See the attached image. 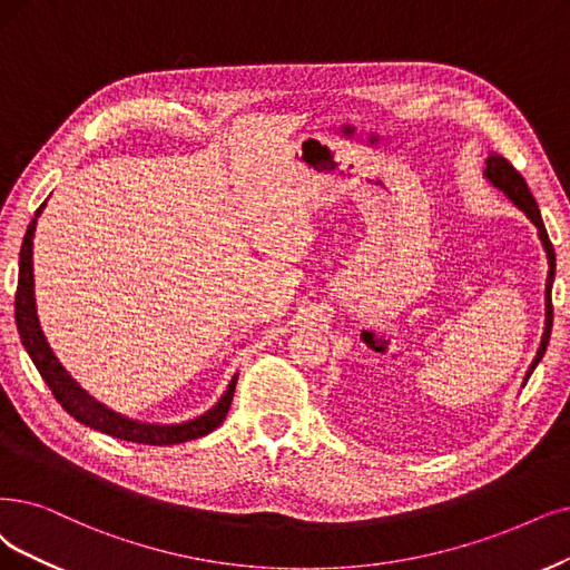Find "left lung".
I'll return each instance as SVG.
<instances>
[{"instance_id": "obj_1", "label": "left lung", "mask_w": 570, "mask_h": 570, "mask_svg": "<svg viewBox=\"0 0 570 570\" xmlns=\"http://www.w3.org/2000/svg\"><path fill=\"white\" fill-rule=\"evenodd\" d=\"M483 178H487L493 187H498L500 193L508 197L519 210H523L525 218H529L535 227H538V237L542 242V248L547 253V263H550V272H547V284H544V333L540 338V347H538V354L535 360L531 362L529 371H525V377H523V385L529 383L531 373L535 371V366L540 364V360L544 356V350L547 345H550V335H552V317H554V309H552V284H554V269H557V256H554V246L550 242V237H547V229H544V223H542V216H540V208L531 195L529 185H525V180L521 178V174L517 171V168L495 153L489 155L487 159V168H483Z\"/></svg>"}]
</instances>
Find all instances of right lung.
<instances>
[{"instance_id":"right-lung-1","label":"right lung","mask_w":570,"mask_h":570,"mask_svg":"<svg viewBox=\"0 0 570 570\" xmlns=\"http://www.w3.org/2000/svg\"><path fill=\"white\" fill-rule=\"evenodd\" d=\"M47 202L35 210V218L28 225V232L23 237V246H20L18 258V288H16V326L20 333V343L26 345L32 364L37 366L41 381H45L56 396V402L66 409L81 425L91 430L105 432L110 436L136 441V444H150V446H171L183 444L189 439H199L208 432H214L229 411L232 396H235L237 375H232V381L225 390V394L218 399L216 406H210L206 413L185 420V423L176 425H155V423H140V420L126 417L121 413H115L105 404L96 402V399L77 385L75 377L62 368L58 356L49 347L45 333H41L39 320H37V305H35V274H32V239L35 227L41 210H45Z\"/></svg>"}]
</instances>
